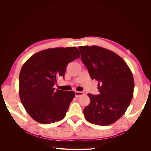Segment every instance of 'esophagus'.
<instances>
[{
  "label": "esophagus",
  "instance_id": "obj_1",
  "mask_svg": "<svg viewBox=\"0 0 151 151\" xmlns=\"http://www.w3.org/2000/svg\"><path fill=\"white\" fill-rule=\"evenodd\" d=\"M75 94L76 98H79L81 96H83L84 94V93L82 92V91H76Z\"/></svg>",
  "mask_w": 151,
  "mask_h": 151
}]
</instances>
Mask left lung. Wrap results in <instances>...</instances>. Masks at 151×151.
I'll list each match as a JSON object with an SVG mask.
<instances>
[{"mask_svg": "<svg viewBox=\"0 0 151 151\" xmlns=\"http://www.w3.org/2000/svg\"><path fill=\"white\" fill-rule=\"evenodd\" d=\"M79 49L91 79L98 82L99 92L88 94L90 103L84 109V116L94 125H111L123 115L133 98V75L126 62L110 50L98 46Z\"/></svg>", "mask_w": 151, "mask_h": 151, "instance_id": "8db88e82", "label": "left lung"}]
</instances>
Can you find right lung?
I'll return each mask as SVG.
<instances>
[{"mask_svg": "<svg viewBox=\"0 0 151 151\" xmlns=\"http://www.w3.org/2000/svg\"><path fill=\"white\" fill-rule=\"evenodd\" d=\"M80 57L76 47L50 48L31 56L19 77V97L26 111L42 124L57 122L66 115L75 96L72 91L53 88L59 76L64 77L67 65Z\"/></svg>", "mask_w": 151, "mask_h": 151, "instance_id": "add662e5", "label": "right lung"}]
</instances>
